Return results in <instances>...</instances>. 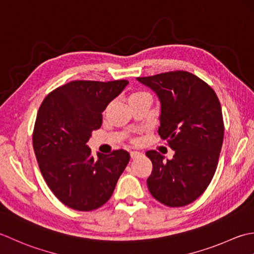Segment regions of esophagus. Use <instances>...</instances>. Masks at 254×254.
I'll use <instances>...</instances> for the list:
<instances>
[{
  "label": "esophagus",
  "mask_w": 254,
  "mask_h": 254,
  "mask_svg": "<svg viewBox=\"0 0 254 254\" xmlns=\"http://www.w3.org/2000/svg\"><path fill=\"white\" fill-rule=\"evenodd\" d=\"M140 152H138V151H131L130 152V158L131 159H136V158H138L139 156H140Z\"/></svg>",
  "instance_id": "34e87169"
}]
</instances>
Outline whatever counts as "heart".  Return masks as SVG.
Segmentation results:
<instances>
[{
    "label": "heart",
    "instance_id": "heart-1",
    "mask_svg": "<svg viewBox=\"0 0 254 254\" xmlns=\"http://www.w3.org/2000/svg\"><path fill=\"white\" fill-rule=\"evenodd\" d=\"M142 95H146V94H143V93H134V94H132L130 97H129V101H130V100H133V98H136V97L142 96Z\"/></svg>",
    "mask_w": 254,
    "mask_h": 254
}]
</instances>
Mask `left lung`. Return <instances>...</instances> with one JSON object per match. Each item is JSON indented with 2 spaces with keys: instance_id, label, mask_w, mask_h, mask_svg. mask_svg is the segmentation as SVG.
Returning <instances> with one entry per match:
<instances>
[{
  "instance_id": "left-lung-1",
  "label": "left lung",
  "mask_w": 254,
  "mask_h": 254,
  "mask_svg": "<svg viewBox=\"0 0 254 254\" xmlns=\"http://www.w3.org/2000/svg\"><path fill=\"white\" fill-rule=\"evenodd\" d=\"M137 80L157 94L161 104L158 132L175 152L171 160L156 150L146 152L152 162L148 189L169 207L189 205L205 192L218 164L224 140L218 97L206 82L186 71Z\"/></svg>"
}]
</instances>
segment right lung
Returning a JSON list of instances; mask_svg holds the SVG:
<instances>
[{"label":"right lung","mask_w":254,"mask_h":254,"mask_svg":"<svg viewBox=\"0 0 254 254\" xmlns=\"http://www.w3.org/2000/svg\"><path fill=\"white\" fill-rule=\"evenodd\" d=\"M127 84L72 81L49 93L39 107L33 133L36 159L51 192L72 209L104 205L129 162L123 149L94 159L86 144L102 125V113Z\"/></svg>","instance_id":"obj_1"}]
</instances>
